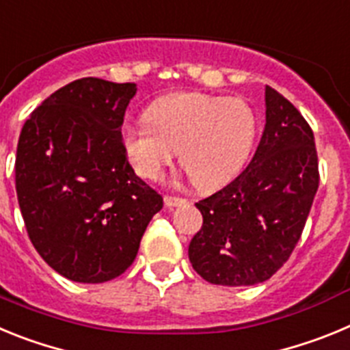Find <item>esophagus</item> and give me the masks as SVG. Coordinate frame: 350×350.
I'll return each mask as SVG.
<instances>
[{
  "label": "esophagus",
  "mask_w": 350,
  "mask_h": 350,
  "mask_svg": "<svg viewBox=\"0 0 350 350\" xmlns=\"http://www.w3.org/2000/svg\"><path fill=\"white\" fill-rule=\"evenodd\" d=\"M185 203H187V200H184V198L168 196V194L165 196V205L170 206V208H172V206H182L185 205Z\"/></svg>",
  "instance_id": "1"
}]
</instances>
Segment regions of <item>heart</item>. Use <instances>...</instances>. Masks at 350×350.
Wrapping results in <instances>:
<instances>
[{"instance_id":"obj_1","label":"heart","mask_w":350,"mask_h":350,"mask_svg":"<svg viewBox=\"0 0 350 350\" xmlns=\"http://www.w3.org/2000/svg\"><path fill=\"white\" fill-rule=\"evenodd\" d=\"M145 126H126L122 144L144 178L156 180L180 156L198 189L221 187L245 165L256 138V116L242 98L175 92L145 110Z\"/></svg>"}]
</instances>
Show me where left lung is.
<instances>
[{"label":"left lung","instance_id":"8db88e82","mask_svg":"<svg viewBox=\"0 0 350 350\" xmlns=\"http://www.w3.org/2000/svg\"><path fill=\"white\" fill-rule=\"evenodd\" d=\"M265 101L267 124L249 166L196 203L203 226L189 243V261L210 284L254 286L270 279L295 250L319 187L308 122L270 85Z\"/></svg>","mask_w":350,"mask_h":350}]
</instances>
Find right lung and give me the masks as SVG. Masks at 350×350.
<instances>
[{"mask_svg": "<svg viewBox=\"0 0 350 350\" xmlns=\"http://www.w3.org/2000/svg\"><path fill=\"white\" fill-rule=\"evenodd\" d=\"M137 83L80 79L24 122L15 189L31 243L73 282L101 284L135 261L163 196L137 177L122 122Z\"/></svg>", "mask_w": 350, "mask_h": 350, "instance_id": "obj_1", "label": "right lung"}]
</instances>
